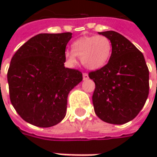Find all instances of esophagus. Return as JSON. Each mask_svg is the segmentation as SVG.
I'll list each match as a JSON object with an SVG mask.
<instances>
[{
	"label": "esophagus",
	"instance_id": "esophagus-1",
	"mask_svg": "<svg viewBox=\"0 0 157 157\" xmlns=\"http://www.w3.org/2000/svg\"><path fill=\"white\" fill-rule=\"evenodd\" d=\"M83 80H87V79L89 78V76H88V74L87 73H83Z\"/></svg>",
	"mask_w": 157,
	"mask_h": 157
}]
</instances>
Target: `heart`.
I'll use <instances>...</instances> for the list:
<instances>
[{
	"mask_svg": "<svg viewBox=\"0 0 157 157\" xmlns=\"http://www.w3.org/2000/svg\"><path fill=\"white\" fill-rule=\"evenodd\" d=\"M111 40L103 35L83 36L73 42L71 50H66L65 56L71 65H75L77 56L82 65L91 70L102 68L112 55Z\"/></svg>",
	"mask_w": 157,
	"mask_h": 157,
	"instance_id": "b5f03b06",
	"label": "heart"
}]
</instances>
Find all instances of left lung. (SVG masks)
I'll return each instance as SVG.
<instances>
[{
    "label": "left lung",
    "instance_id": "1",
    "mask_svg": "<svg viewBox=\"0 0 157 157\" xmlns=\"http://www.w3.org/2000/svg\"><path fill=\"white\" fill-rule=\"evenodd\" d=\"M113 45L108 64L89 72L95 82L92 103L97 116L113 124H124L138 115L149 95V70L144 55L114 31L99 33Z\"/></svg>",
    "mask_w": 157,
    "mask_h": 157
}]
</instances>
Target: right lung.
<instances>
[{
	"label": "right lung",
	"mask_w": 157,
	"mask_h": 157,
	"mask_svg": "<svg viewBox=\"0 0 157 157\" xmlns=\"http://www.w3.org/2000/svg\"><path fill=\"white\" fill-rule=\"evenodd\" d=\"M71 33H39L22 45L7 71L9 95L20 117L48 128L65 118L67 97L82 73L65 68V48Z\"/></svg>",
	"instance_id": "right-lung-1"
}]
</instances>
